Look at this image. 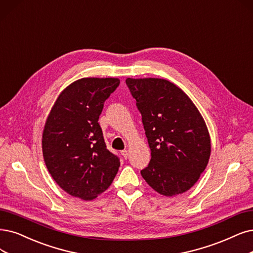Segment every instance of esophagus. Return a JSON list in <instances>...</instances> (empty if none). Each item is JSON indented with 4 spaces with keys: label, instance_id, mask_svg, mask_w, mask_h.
I'll use <instances>...</instances> for the list:
<instances>
[{
    "label": "esophagus",
    "instance_id": "esophagus-1",
    "mask_svg": "<svg viewBox=\"0 0 253 253\" xmlns=\"http://www.w3.org/2000/svg\"><path fill=\"white\" fill-rule=\"evenodd\" d=\"M121 154L123 155V157H124V158H127V157H128V151H127V150H123V151H121Z\"/></svg>",
    "mask_w": 253,
    "mask_h": 253
}]
</instances>
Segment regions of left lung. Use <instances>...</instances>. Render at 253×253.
Here are the masks:
<instances>
[{"label":"left lung","instance_id":"8db88e82","mask_svg":"<svg viewBox=\"0 0 253 253\" xmlns=\"http://www.w3.org/2000/svg\"><path fill=\"white\" fill-rule=\"evenodd\" d=\"M142 115L151 160L141 171L151 188L165 196L190 190L207 168L211 138L192 100L165 79H126Z\"/></svg>","mask_w":253,"mask_h":253}]
</instances>
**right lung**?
Listing matches in <instances>:
<instances>
[{
	"label": "right lung",
	"instance_id": "add662e5",
	"mask_svg": "<svg viewBox=\"0 0 253 253\" xmlns=\"http://www.w3.org/2000/svg\"><path fill=\"white\" fill-rule=\"evenodd\" d=\"M117 78H82L56 100L42 133V154L53 179L68 194L91 200L108 189L120 158L106 148L98 123Z\"/></svg>",
	"mask_w": 253,
	"mask_h": 253
}]
</instances>
